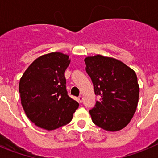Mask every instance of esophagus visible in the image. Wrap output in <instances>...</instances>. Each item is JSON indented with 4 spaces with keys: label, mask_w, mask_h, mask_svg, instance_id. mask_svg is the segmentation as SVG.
<instances>
[{
    "label": "esophagus",
    "mask_w": 158,
    "mask_h": 158,
    "mask_svg": "<svg viewBox=\"0 0 158 158\" xmlns=\"http://www.w3.org/2000/svg\"><path fill=\"white\" fill-rule=\"evenodd\" d=\"M78 102H79V103H82V102H83V96H80L78 97Z\"/></svg>",
    "instance_id": "obj_1"
}]
</instances>
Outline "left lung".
I'll list each match as a JSON object with an SVG mask.
<instances>
[{"label": "left lung", "mask_w": 158, "mask_h": 158, "mask_svg": "<svg viewBox=\"0 0 158 158\" xmlns=\"http://www.w3.org/2000/svg\"><path fill=\"white\" fill-rule=\"evenodd\" d=\"M85 62L95 94L100 96L89 111L93 123L107 131H120L133 118L139 103L136 73L119 60L100 54Z\"/></svg>", "instance_id": "obj_1"}]
</instances>
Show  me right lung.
<instances>
[{
	"label": "right lung",
	"mask_w": 158,
	"mask_h": 158,
	"mask_svg": "<svg viewBox=\"0 0 158 158\" xmlns=\"http://www.w3.org/2000/svg\"><path fill=\"white\" fill-rule=\"evenodd\" d=\"M69 55L52 52L36 58L19 84L21 104L35 125L52 131L69 123L79 104L67 94L65 71Z\"/></svg>",
	"instance_id": "1"
}]
</instances>
